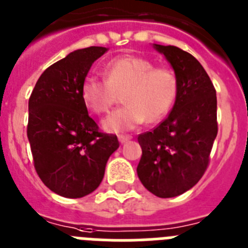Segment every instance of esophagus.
<instances>
[{"label": "esophagus", "mask_w": 248, "mask_h": 248, "mask_svg": "<svg viewBox=\"0 0 248 248\" xmlns=\"http://www.w3.org/2000/svg\"><path fill=\"white\" fill-rule=\"evenodd\" d=\"M128 140H131V136H128V135H120V136H118V141L121 142V143H124V142H127Z\"/></svg>", "instance_id": "esophagus-1"}]
</instances>
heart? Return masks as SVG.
I'll list each match as a JSON object with an SVG mask.
<instances>
[{"instance_id": "b5f03b06", "label": "heart", "mask_w": 248, "mask_h": 248, "mask_svg": "<svg viewBox=\"0 0 248 248\" xmlns=\"http://www.w3.org/2000/svg\"><path fill=\"white\" fill-rule=\"evenodd\" d=\"M106 78L88 75L81 86V96L88 108L106 113L124 93L126 106L116 109L103 121L107 132L120 133L146 121L156 124L170 112L178 92L175 71L155 66L140 56H122L106 64Z\"/></svg>"}]
</instances>
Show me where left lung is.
<instances>
[{
  "label": "left lung",
  "instance_id": "left-lung-1",
  "mask_svg": "<svg viewBox=\"0 0 248 248\" xmlns=\"http://www.w3.org/2000/svg\"><path fill=\"white\" fill-rule=\"evenodd\" d=\"M170 62L178 92L169 117L139 135L142 156L137 175L161 199L182 195L203 176L217 136V97L207 72L191 53L176 46L154 45Z\"/></svg>",
  "mask_w": 248,
  "mask_h": 248
}]
</instances>
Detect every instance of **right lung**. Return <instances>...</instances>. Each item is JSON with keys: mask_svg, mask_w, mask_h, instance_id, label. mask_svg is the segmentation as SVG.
I'll return each instance as SVG.
<instances>
[{"mask_svg": "<svg viewBox=\"0 0 248 248\" xmlns=\"http://www.w3.org/2000/svg\"><path fill=\"white\" fill-rule=\"evenodd\" d=\"M106 47L76 49L51 64L29 100L27 137L38 177L52 192L68 199L100 186L109 156L120 143L98 130L88 116L81 86Z\"/></svg>", "mask_w": 248, "mask_h": 248, "instance_id": "obj_1", "label": "right lung"}]
</instances>
